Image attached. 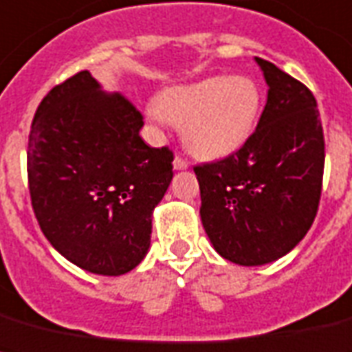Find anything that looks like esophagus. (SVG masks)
<instances>
[{
  "instance_id": "esophagus-1",
  "label": "esophagus",
  "mask_w": 352,
  "mask_h": 352,
  "mask_svg": "<svg viewBox=\"0 0 352 352\" xmlns=\"http://www.w3.org/2000/svg\"><path fill=\"white\" fill-rule=\"evenodd\" d=\"M173 165H174V168H176V170H184V168L189 167V163L185 162L182 156H176V158H174V162H173Z\"/></svg>"
}]
</instances>
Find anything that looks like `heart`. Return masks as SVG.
<instances>
[{"instance_id": "heart-1", "label": "heart", "mask_w": 352, "mask_h": 352, "mask_svg": "<svg viewBox=\"0 0 352 352\" xmlns=\"http://www.w3.org/2000/svg\"><path fill=\"white\" fill-rule=\"evenodd\" d=\"M260 107V89L251 78L212 76L163 89L148 114L182 127L185 147L194 156L221 160L249 142Z\"/></svg>"}]
</instances>
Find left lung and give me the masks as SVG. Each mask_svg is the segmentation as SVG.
<instances>
[{
	"label": "left lung",
	"mask_w": 352,
	"mask_h": 352,
	"mask_svg": "<svg viewBox=\"0 0 352 352\" xmlns=\"http://www.w3.org/2000/svg\"><path fill=\"white\" fill-rule=\"evenodd\" d=\"M265 109L249 142L196 165L199 216L216 252L238 265L282 258L307 234L322 196L325 143L313 92L271 61Z\"/></svg>",
	"instance_id": "1"
}]
</instances>
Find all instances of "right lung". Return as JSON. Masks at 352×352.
Returning <instances> with one entry per match:
<instances>
[{
	"instance_id": "obj_1",
	"label": "right lung",
	"mask_w": 352,
	"mask_h": 352,
	"mask_svg": "<svg viewBox=\"0 0 352 352\" xmlns=\"http://www.w3.org/2000/svg\"><path fill=\"white\" fill-rule=\"evenodd\" d=\"M142 112L89 70L41 100L29 134L34 214L56 251L94 274L132 271L151 247L153 210L173 179V151L140 136Z\"/></svg>"
}]
</instances>
